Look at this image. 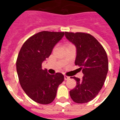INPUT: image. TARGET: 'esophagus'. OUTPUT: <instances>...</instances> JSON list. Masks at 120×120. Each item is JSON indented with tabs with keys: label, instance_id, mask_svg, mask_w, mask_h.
<instances>
[{
	"label": "esophagus",
	"instance_id": "1",
	"mask_svg": "<svg viewBox=\"0 0 120 120\" xmlns=\"http://www.w3.org/2000/svg\"><path fill=\"white\" fill-rule=\"evenodd\" d=\"M64 79H65V80H68L69 79V76H68L64 75Z\"/></svg>",
	"mask_w": 120,
	"mask_h": 120
}]
</instances>
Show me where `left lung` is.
<instances>
[{"mask_svg": "<svg viewBox=\"0 0 120 120\" xmlns=\"http://www.w3.org/2000/svg\"><path fill=\"white\" fill-rule=\"evenodd\" d=\"M65 35L75 45V65L80 67L83 74L82 79L71 77L76 81V86L69 94L76 103H87L98 95L104 84L109 69L107 55L103 46L91 34L65 32Z\"/></svg>", "mask_w": 120, "mask_h": 120, "instance_id": "left-lung-1", "label": "left lung"}]
</instances>
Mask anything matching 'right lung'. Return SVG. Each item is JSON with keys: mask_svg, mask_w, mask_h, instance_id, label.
<instances>
[{"mask_svg": "<svg viewBox=\"0 0 120 120\" xmlns=\"http://www.w3.org/2000/svg\"><path fill=\"white\" fill-rule=\"evenodd\" d=\"M64 34V32H39L30 37L20 50L16 62L20 84L26 94L37 103H51L58 86L64 80L62 73L50 75L42 68V62L49 58Z\"/></svg>", "mask_w": 120, "mask_h": 120, "instance_id": "right-lung-1", "label": "right lung"}]
</instances>
